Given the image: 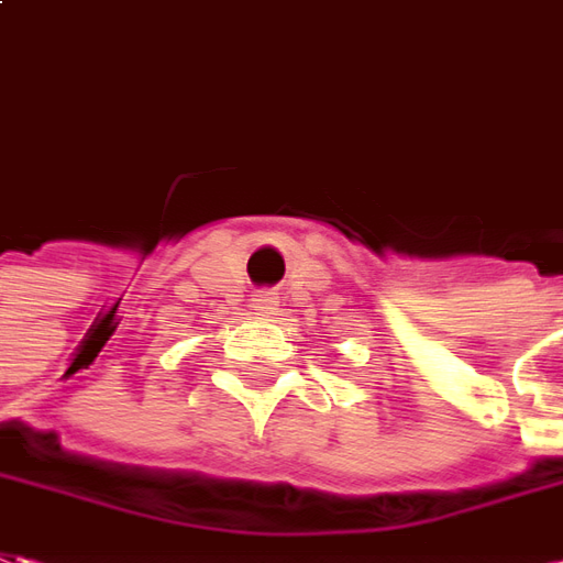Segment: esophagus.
Listing matches in <instances>:
<instances>
[{"label": "esophagus", "mask_w": 563, "mask_h": 563, "mask_svg": "<svg viewBox=\"0 0 563 563\" xmlns=\"http://www.w3.org/2000/svg\"><path fill=\"white\" fill-rule=\"evenodd\" d=\"M275 306H278V297H275V290L261 288L251 294V309L257 314H273Z\"/></svg>", "instance_id": "34e87169"}]
</instances>
